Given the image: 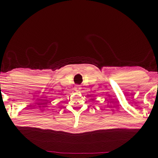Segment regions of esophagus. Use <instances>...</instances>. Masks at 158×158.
Here are the masks:
<instances>
[{
  "label": "esophagus",
  "mask_w": 158,
  "mask_h": 158,
  "mask_svg": "<svg viewBox=\"0 0 158 158\" xmlns=\"http://www.w3.org/2000/svg\"><path fill=\"white\" fill-rule=\"evenodd\" d=\"M75 89L76 92H77V91H79L80 89H81V87H79V85H77L76 87H75V89Z\"/></svg>",
  "instance_id": "1"
}]
</instances>
